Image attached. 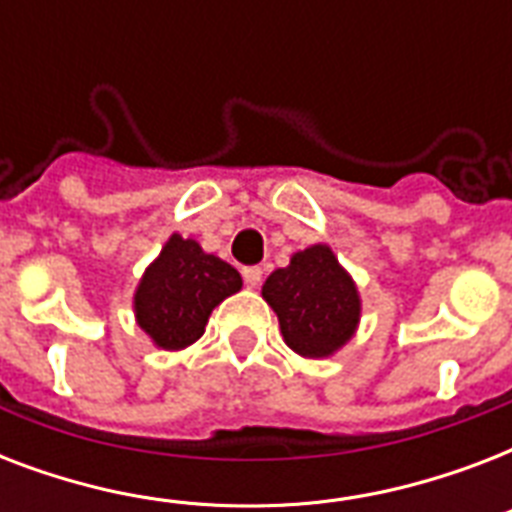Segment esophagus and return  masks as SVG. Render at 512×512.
I'll return each mask as SVG.
<instances>
[{"mask_svg":"<svg viewBox=\"0 0 512 512\" xmlns=\"http://www.w3.org/2000/svg\"><path fill=\"white\" fill-rule=\"evenodd\" d=\"M241 276H244V281H247V287L255 289L257 284L263 281V268H260V265H249V268L241 271Z\"/></svg>","mask_w":512,"mask_h":512,"instance_id":"34e87169","label":"esophagus"}]
</instances>
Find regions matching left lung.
<instances>
[{"label":"left lung","mask_w":512,"mask_h":512,"mask_svg":"<svg viewBox=\"0 0 512 512\" xmlns=\"http://www.w3.org/2000/svg\"><path fill=\"white\" fill-rule=\"evenodd\" d=\"M263 300L279 316L284 342L303 358H329L356 335L361 295L327 244L295 252L265 279Z\"/></svg>","instance_id":"8db88e82"}]
</instances>
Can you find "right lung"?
Returning <instances> with one entry per match:
<instances>
[{
  "label": "right lung",
  "mask_w": 512,
  "mask_h": 512,
  "mask_svg": "<svg viewBox=\"0 0 512 512\" xmlns=\"http://www.w3.org/2000/svg\"><path fill=\"white\" fill-rule=\"evenodd\" d=\"M239 289L233 265L204 252L199 241L172 233L138 281L135 321L156 348L183 350L204 335L209 313Z\"/></svg>",
  "instance_id": "obj_1"
}]
</instances>
